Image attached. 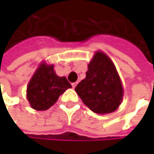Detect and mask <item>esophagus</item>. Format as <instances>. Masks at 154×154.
Wrapping results in <instances>:
<instances>
[{
  "mask_svg": "<svg viewBox=\"0 0 154 154\" xmlns=\"http://www.w3.org/2000/svg\"><path fill=\"white\" fill-rule=\"evenodd\" d=\"M71 85H72V87H73V88H75V87H76V85H77V82H75V83H72Z\"/></svg>",
  "mask_w": 154,
  "mask_h": 154,
  "instance_id": "1",
  "label": "esophagus"
}]
</instances>
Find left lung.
<instances>
[{
    "label": "left lung",
    "instance_id": "8db88e82",
    "mask_svg": "<svg viewBox=\"0 0 154 154\" xmlns=\"http://www.w3.org/2000/svg\"><path fill=\"white\" fill-rule=\"evenodd\" d=\"M83 103L95 113L106 114L119 106L123 88L116 68L106 54L97 51L88 65L86 77L75 88Z\"/></svg>",
    "mask_w": 154,
    "mask_h": 154
}]
</instances>
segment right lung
I'll list each match as a JSON object with an SVG mask.
<instances>
[{
  "mask_svg": "<svg viewBox=\"0 0 154 154\" xmlns=\"http://www.w3.org/2000/svg\"><path fill=\"white\" fill-rule=\"evenodd\" d=\"M69 88H71V85L66 77H58L52 65L43 63L27 85L26 96L33 109L45 110Z\"/></svg>",
  "mask_w": 154,
  "mask_h": 154,
  "instance_id": "right-lung-1",
  "label": "right lung"
}]
</instances>
